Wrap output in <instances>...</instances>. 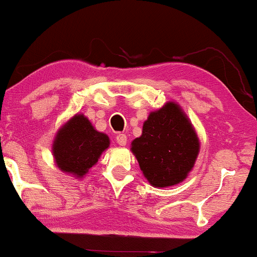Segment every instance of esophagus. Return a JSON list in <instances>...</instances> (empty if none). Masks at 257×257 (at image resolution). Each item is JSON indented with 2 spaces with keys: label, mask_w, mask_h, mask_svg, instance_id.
Returning a JSON list of instances; mask_svg holds the SVG:
<instances>
[{
  "label": "esophagus",
  "mask_w": 257,
  "mask_h": 257,
  "mask_svg": "<svg viewBox=\"0 0 257 257\" xmlns=\"http://www.w3.org/2000/svg\"><path fill=\"white\" fill-rule=\"evenodd\" d=\"M115 140H117V143L120 146H125L126 143H127V138H126V136L124 135V133H119V135L115 137Z\"/></svg>",
  "instance_id": "obj_1"
}]
</instances>
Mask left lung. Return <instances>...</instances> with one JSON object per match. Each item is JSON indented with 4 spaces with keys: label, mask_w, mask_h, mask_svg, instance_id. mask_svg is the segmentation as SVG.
Masks as SVG:
<instances>
[{
    "label": "left lung",
    "mask_w": 257,
    "mask_h": 257,
    "mask_svg": "<svg viewBox=\"0 0 257 257\" xmlns=\"http://www.w3.org/2000/svg\"><path fill=\"white\" fill-rule=\"evenodd\" d=\"M199 139L184 112L174 103L152 112L143 135L132 142L140 170L154 187L177 185L187 177L199 153Z\"/></svg>",
    "instance_id": "1"
}]
</instances>
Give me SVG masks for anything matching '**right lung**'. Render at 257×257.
Masks as SVG:
<instances>
[{
  "mask_svg": "<svg viewBox=\"0 0 257 257\" xmlns=\"http://www.w3.org/2000/svg\"><path fill=\"white\" fill-rule=\"evenodd\" d=\"M108 145L106 135L96 131L83 114H77L59 130L52 151L62 171L83 177Z\"/></svg>",
  "mask_w": 257,
  "mask_h": 257,
  "instance_id": "add662e5",
  "label": "right lung"
}]
</instances>
